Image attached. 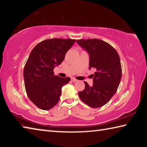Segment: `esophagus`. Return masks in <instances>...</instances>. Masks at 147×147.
Returning <instances> with one entry per match:
<instances>
[{"label":"esophagus","instance_id":"1","mask_svg":"<svg viewBox=\"0 0 147 147\" xmlns=\"http://www.w3.org/2000/svg\"><path fill=\"white\" fill-rule=\"evenodd\" d=\"M71 80L73 82H77L78 80H77L76 79H75V78H71Z\"/></svg>","mask_w":147,"mask_h":147}]
</instances>
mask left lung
<instances>
[{
    "instance_id": "8db88e82",
    "label": "left lung",
    "mask_w": 147,
    "mask_h": 147,
    "mask_svg": "<svg viewBox=\"0 0 147 147\" xmlns=\"http://www.w3.org/2000/svg\"><path fill=\"white\" fill-rule=\"evenodd\" d=\"M76 42L89 53V69L96 70L92 74L93 85L84 82L85 89L78 95L87 105L100 108L108 103L117 90L122 76L120 58L113 47L100 39H78Z\"/></svg>"
}]
</instances>
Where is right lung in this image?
I'll return each instance as SVG.
<instances>
[{"label": "right lung", "mask_w": 147, "mask_h": 147, "mask_svg": "<svg viewBox=\"0 0 147 147\" xmlns=\"http://www.w3.org/2000/svg\"><path fill=\"white\" fill-rule=\"evenodd\" d=\"M75 39L54 38L39 43L32 49L24 68L26 92L39 109L49 110L59 102L62 86L71 80L69 77L54 75V69L65 59Z\"/></svg>", "instance_id": "obj_1"}]
</instances>
